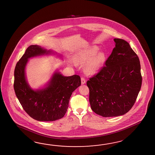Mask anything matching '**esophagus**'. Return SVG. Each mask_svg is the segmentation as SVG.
<instances>
[{
	"instance_id": "1",
	"label": "esophagus",
	"mask_w": 155,
	"mask_h": 155,
	"mask_svg": "<svg viewBox=\"0 0 155 155\" xmlns=\"http://www.w3.org/2000/svg\"><path fill=\"white\" fill-rule=\"evenodd\" d=\"M81 84H85V83H86V80L85 79V78H83V77H81Z\"/></svg>"
}]
</instances>
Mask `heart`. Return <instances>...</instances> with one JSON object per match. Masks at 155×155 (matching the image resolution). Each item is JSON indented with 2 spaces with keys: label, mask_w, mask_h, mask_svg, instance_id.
<instances>
[{
  "label": "heart",
  "mask_w": 155,
  "mask_h": 155,
  "mask_svg": "<svg viewBox=\"0 0 155 155\" xmlns=\"http://www.w3.org/2000/svg\"><path fill=\"white\" fill-rule=\"evenodd\" d=\"M98 47H90L80 52L76 55L74 61L76 64L85 65L84 71L87 74L93 75L99 71L104 62L105 54L103 52H97Z\"/></svg>",
  "instance_id": "1"
}]
</instances>
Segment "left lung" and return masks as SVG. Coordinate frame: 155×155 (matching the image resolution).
<instances>
[{"label": "left lung", "instance_id": "8db88e82", "mask_svg": "<svg viewBox=\"0 0 155 155\" xmlns=\"http://www.w3.org/2000/svg\"><path fill=\"white\" fill-rule=\"evenodd\" d=\"M115 46L99 72L87 81L93 111L103 117L124 115L132 108L142 85L140 62L125 40Z\"/></svg>", "mask_w": 155, "mask_h": 155}]
</instances>
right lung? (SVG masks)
<instances>
[{
  "instance_id": "add662e5",
  "label": "right lung",
  "mask_w": 155,
  "mask_h": 155,
  "mask_svg": "<svg viewBox=\"0 0 155 155\" xmlns=\"http://www.w3.org/2000/svg\"><path fill=\"white\" fill-rule=\"evenodd\" d=\"M51 53L52 51L40 46L31 45L27 48L15 68V95L25 112L38 121H54L62 118L67 112L73 91L81 85L79 76H64L56 72L46 87L37 90L31 89L25 75L28 58Z\"/></svg>"
}]
</instances>
